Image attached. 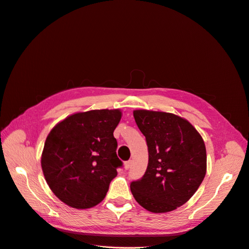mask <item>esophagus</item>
<instances>
[{"label": "esophagus", "mask_w": 249, "mask_h": 249, "mask_svg": "<svg viewBox=\"0 0 249 249\" xmlns=\"http://www.w3.org/2000/svg\"><path fill=\"white\" fill-rule=\"evenodd\" d=\"M124 167L125 170H128L131 167V160H126V162H124Z\"/></svg>", "instance_id": "34e87169"}]
</instances>
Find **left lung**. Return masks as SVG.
I'll use <instances>...</instances> for the list:
<instances>
[{
	"mask_svg": "<svg viewBox=\"0 0 249 249\" xmlns=\"http://www.w3.org/2000/svg\"><path fill=\"white\" fill-rule=\"evenodd\" d=\"M145 137L149 164L130 191L142 207L153 213L177 209L200 187L207 170L205 143L187 120L170 112L134 110Z\"/></svg>",
	"mask_w": 249,
	"mask_h": 249,
	"instance_id": "left-lung-1",
	"label": "left lung"
}]
</instances>
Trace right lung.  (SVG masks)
<instances>
[{
	"instance_id": "add662e5",
	"label": "right lung",
	"mask_w": 249,
	"mask_h": 249,
	"mask_svg": "<svg viewBox=\"0 0 249 249\" xmlns=\"http://www.w3.org/2000/svg\"><path fill=\"white\" fill-rule=\"evenodd\" d=\"M122 114L121 109L76 112L50 130L41 167L51 191L66 205L87 209L105 199L123 165L113 137Z\"/></svg>"
}]
</instances>
